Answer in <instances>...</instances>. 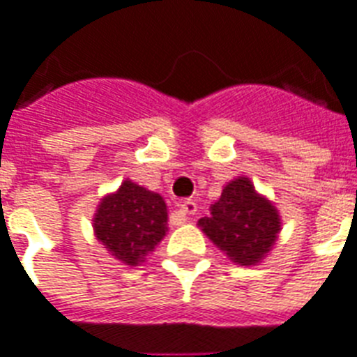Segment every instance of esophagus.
Masks as SVG:
<instances>
[{
    "label": "esophagus",
    "instance_id": "1",
    "mask_svg": "<svg viewBox=\"0 0 357 357\" xmlns=\"http://www.w3.org/2000/svg\"><path fill=\"white\" fill-rule=\"evenodd\" d=\"M195 211H197V203H195V201H182L181 205H178V208H176L175 213H173V216H171V222H173L175 226L186 224L190 220V214H195Z\"/></svg>",
    "mask_w": 357,
    "mask_h": 357
}]
</instances>
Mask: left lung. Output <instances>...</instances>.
<instances>
[{
  "label": "left lung",
  "instance_id": "obj_1",
  "mask_svg": "<svg viewBox=\"0 0 357 357\" xmlns=\"http://www.w3.org/2000/svg\"><path fill=\"white\" fill-rule=\"evenodd\" d=\"M197 226L233 264L256 265L277 243L280 214L256 192L250 178L237 176L224 186L220 199L211 205V216Z\"/></svg>",
  "mask_w": 357,
  "mask_h": 357
}]
</instances>
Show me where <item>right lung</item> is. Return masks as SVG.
<instances>
[{
    "label": "right lung",
    "mask_w": 357,
    "mask_h": 357,
    "mask_svg": "<svg viewBox=\"0 0 357 357\" xmlns=\"http://www.w3.org/2000/svg\"><path fill=\"white\" fill-rule=\"evenodd\" d=\"M93 233L122 264H143L167 231V205L160 194L124 181L105 195L93 216Z\"/></svg>",
    "instance_id": "add662e5"
}]
</instances>
